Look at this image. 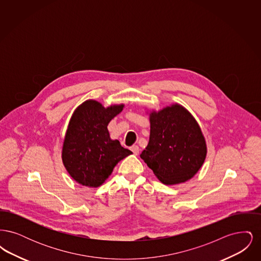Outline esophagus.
<instances>
[{
	"label": "esophagus",
	"mask_w": 261,
	"mask_h": 261,
	"mask_svg": "<svg viewBox=\"0 0 261 261\" xmlns=\"http://www.w3.org/2000/svg\"><path fill=\"white\" fill-rule=\"evenodd\" d=\"M130 149H131V150H132V152H133L134 154H136V155L139 153V147H138V146H135V145H134V146H132V147L130 148Z\"/></svg>",
	"instance_id": "obj_1"
}]
</instances>
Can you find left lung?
I'll return each mask as SVG.
<instances>
[{
    "mask_svg": "<svg viewBox=\"0 0 261 261\" xmlns=\"http://www.w3.org/2000/svg\"><path fill=\"white\" fill-rule=\"evenodd\" d=\"M150 133L141 159L165 185L184 183L202 166L207 148L195 117L179 103L149 112Z\"/></svg>",
    "mask_w": 261,
    "mask_h": 261,
    "instance_id": "obj_1",
    "label": "left lung"
}]
</instances>
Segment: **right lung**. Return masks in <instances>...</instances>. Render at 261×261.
<instances>
[{"label": "right lung", "instance_id": "add662e5", "mask_svg": "<svg viewBox=\"0 0 261 261\" xmlns=\"http://www.w3.org/2000/svg\"><path fill=\"white\" fill-rule=\"evenodd\" d=\"M124 105L105 108L87 99L76 108L65 133L62 159L67 172L77 183L99 187L112 173L114 166L132 153L112 140L108 125L122 112Z\"/></svg>", "mask_w": 261, "mask_h": 261}]
</instances>
